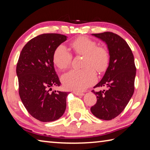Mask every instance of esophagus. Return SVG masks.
I'll return each instance as SVG.
<instances>
[{"mask_svg":"<svg viewBox=\"0 0 150 150\" xmlns=\"http://www.w3.org/2000/svg\"><path fill=\"white\" fill-rule=\"evenodd\" d=\"M73 93L75 94V95H77V96H83V95H84V93H83L77 92V91H73Z\"/></svg>","mask_w":150,"mask_h":150,"instance_id":"obj_1","label":"esophagus"}]
</instances>
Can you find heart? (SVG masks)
Masks as SVG:
<instances>
[{
  "instance_id": "1",
  "label": "heart",
  "mask_w": 150,
  "mask_h": 150,
  "mask_svg": "<svg viewBox=\"0 0 150 150\" xmlns=\"http://www.w3.org/2000/svg\"><path fill=\"white\" fill-rule=\"evenodd\" d=\"M76 55H84L83 69H71L62 76V82L68 90L81 91L95 83L96 74L95 69L102 72L107 67L109 61L108 50L97 46L94 40L82 36L71 43ZM73 55L64 45L61 44L55 50L53 61L60 69H65L71 63Z\"/></svg>"
}]
</instances>
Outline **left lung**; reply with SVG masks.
I'll return each mask as SVG.
<instances>
[{"label": "left lung", "mask_w": 150, "mask_h": 150, "mask_svg": "<svg viewBox=\"0 0 150 150\" xmlns=\"http://www.w3.org/2000/svg\"><path fill=\"white\" fill-rule=\"evenodd\" d=\"M93 35L107 44L110 61L105 75L94 87L106 89L92 91L97 101L91 111L96 118L110 120L124 110L133 95L136 67L130 46L120 35L110 32Z\"/></svg>", "instance_id": "left-lung-1"}]
</instances>
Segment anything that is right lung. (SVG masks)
I'll list each match as a JSON object with an SVG mask.
<instances>
[{"label": "right lung", "mask_w": 150, "mask_h": 150, "mask_svg": "<svg viewBox=\"0 0 150 150\" xmlns=\"http://www.w3.org/2000/svg\"><path fill=\"white\" fill-rule=\"evenodd\" d=\"M67 40L65 35L43 34L30 40L22 48L16 65L18 93L30 115L41 122H52L65 112L69 93L53 91L61 83L54 67L53 55Z\"/></svg>", "instance_id": "obj_1"}]
</instances>
